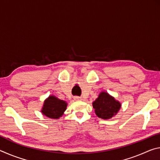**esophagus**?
Segmentation results:
<instances>
[{"label": "esophagus", "mask_w": 160, "mask_h": 160, "mask_svg": "<svg viewBox=\"0 0 160 160\" xmlns=\"http://www.w3.org/2000/svg\"><path fill=\"white\" fill-rule=\"evenodd\" d=\"M74 99L76 100V101H80V100H82V98H81V97H75Z\"/></svg>", "instance_id": "obj_1"}]
</instances>
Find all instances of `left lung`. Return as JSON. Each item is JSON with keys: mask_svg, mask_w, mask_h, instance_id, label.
Instances as JSON below:
<instances>
[{"mask_svg": "<svg viewBox=\"0 0 160 160\" xmlns=\"http://www.w3.org/2000/svg\"><path fill=\"white\" fill-rule=\"evenodd\" d=\"M96 115L103 119H109L118 112L121 103L106 92H102L92 103Z\"/></svg>", "mask_w": 160, "mask_h": 160, "instance_id": "obj_1", "label": "left lung"}]
</instances>
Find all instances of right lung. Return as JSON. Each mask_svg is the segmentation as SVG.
Instances as JSON below:
<instances>
[{"label": "right lung", "mask_w": 160, "mask_h": 160, "mask_svg": "<svg viewBox=\"0 0 160 160\" xmlns=\"http://www.w3.org/2000/svg\"><path fill=\"white\" fill-rule=\"evenodd\" d=\"M67 103L63 100L51 95L45 100L42 109V113L47 117L58 119L62 116L66 109Z\"/></svg>", "instance_id": "add662e5"}]
</instances>
